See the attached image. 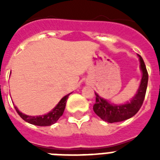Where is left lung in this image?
<instances>
[{"label": "left lung", "instance_id": "obj_1", "mask_svg": "<svg viewBox=\"0 0 160 160\" xmlns=\"http://www.w3.org/2000/svg\"><path fill=\"white\" fill-rule=\"evenodd\" d=\"M139 57L140 61V70L143 75L139 90L137 91L136 95H134V97L129 102L119 105L110 104L105 99L100 97L98 94L95 93L96 99L95 105L93 106V109L95 114L103 120L108 123H115L126 120L134 116L143 105L146 94L149 75L144 60L139 55Z\"/></svg>", "mask_w": 160, "mask_h": 160}]
</instances>
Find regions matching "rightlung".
Returning a JSON list of instances; mask_svg holds the SVG:
<instances>
[{
  "instance_id": "add662e5",
  "label": "right lung",
  "mask_w": 160,
  "mask_h": 160,
  "mask_svg": "<svg viewBox=\"0 0 160 160\" xmlns=\"http://www.w3.org/2000/svg\"><path fill=\"white\" fill-rule=\"evenodd\" d=\"M70 94L65 95L60 100V101L58 103V105L54 108L51 112H49L46 114L44 115H39V116H30V115H26L25 114H22L21 112L19 111V109L15 106L17 114L25 120V121L28 122L31 124H35V125H38V126H50L51 124H55V122L57 121L58 119H60L64 113L65 108V104L67 101V99L69 97Z\"/></svg>"
}]
</instances>
